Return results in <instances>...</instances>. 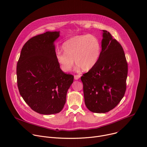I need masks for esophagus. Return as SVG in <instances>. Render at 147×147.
I'll return each instance as SVG.
<instances>
[{
	"label": "esophagus",
	"instance_id": "34e87169",
	"mask_svg": "<svg viewBox=\"0 0 147 147\" xmlns=\"http://www.w3.org/2000/svg\"><path fill=\"white\" fill-rule=\"evenodd\" d=\"M80 77H81V76H80V75H75V76H74V80H78V79H79Z\"/></svg>",
	"mask_w": 147,
	"mask_h": 147
}]
</instances>
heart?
Listing matches in <instances>:
<instances>
[{
    "instance_id": "1",
    "label": "heart",
    "mask_w": 147,
    "mask_h": 147,
    "mask_svg": "<svg viewBox=\"0 0 147 147\" xmlns=\"http://www.w3.org/2000/svg\"><path fill=\"white\" fill-rule=\"evenodd\" d=\"M64 53L58 52L57 60L64 72H69L74 66L85 71L92 69L97 63L101 55L100 41L92 35H78L70 38L62 45Z\"/></svg>"
}]
</instances>
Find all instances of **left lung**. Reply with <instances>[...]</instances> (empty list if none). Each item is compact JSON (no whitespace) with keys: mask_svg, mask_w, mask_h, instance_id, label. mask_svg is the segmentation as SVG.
I'll return each instance as SVG.
<instances>
[{"mask_svg":"<svg viewBox=\"0 0 147 147\" xmlns=\"http://www.w3.org/2000/svg\"><path fill=\"white\" fill-rule=\"evenodd\" d=\"M102 50L97 65L81 77L85 103L93 113L115 108L126 90L128 64L123 49L107 30H102Z\"/></svg>","mask_w":147,"mask_h":147,"instance_id":"1","label":"left lung"}]
</instances>
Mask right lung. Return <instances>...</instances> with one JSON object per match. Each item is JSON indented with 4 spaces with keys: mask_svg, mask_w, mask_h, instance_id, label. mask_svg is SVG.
<instances>
[{
    "mask_svg": "<svg viewBox=\"0 0 147 147\" xmlns=\"http://www.w3.org/2000/svg\"><path fill=\"white\" fill-rule=\"evenodd\" d=\"M59 31H47L30 39L16 66L20 96L35 112L52 115L63 109L74 76L65 74L57 60L54 42Z\"/></svg>",
    "mask_w": 147,
    "mask_h": 147,
    "instance_id": "1",
    "label": "right lung"
}]
</instances>
